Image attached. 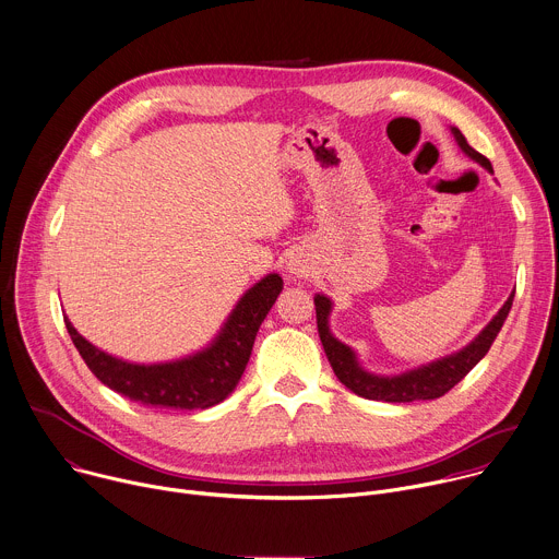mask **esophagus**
I'll return each instance as SVG.
<instances>
[{"instance_id":"34e87169","label":"esophagus","mask_w":559,"mask_h":559,"mask_svg":"<svg viewBox=\"0 0 559 559\" xmlns=\"http://www.w3.org/2000/svg\"><path fill=\"white\" fill-rule=\"evenodd\" d=\"M288 269H290V273H295V275H299V273H304V269H301V264H297V262H295V264H290V266H288Z\"/></svg>"}]
</instances>
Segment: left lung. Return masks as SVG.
I'll return each instance as SVG.
<instances>
[{"instance_id": "1", "label": "left lung", "mask_w": 559, "mask_h": 559, "mask_svg": "<svg viewBox=\"0 0 559 559\" xmlns=\"http://www.w3.org/2000/svg\"><path fill=\"white\" fill-rule=\"evenodd\" d=\"M452 132H454L456 141H459L461 150L493 174L491 163L467 143L463 132L456 130V128ZM513 295L515 293H511V297L504 301L500 312L489 321V325L478 334V337L467 348H463L461 353H456L452 357H444L440 361H433L429 366L416 368V370L399 374V377H377V374L366 372L357 364L355 353L348 346H344L342 342H337V340L332 337L330 330H328V314H330V306L332 304L323 295H314L317 330H319L321 346L325 350V357H328L334 374H337V379L348 390H353L355 394H359L364 399H372V401H385V403L429 401V399H438L442 394H448L489 353L491 344L496 342L498 332H500V328H502V323H504V319H507V314L511 310Z\"/></svg>"}]
</instances>
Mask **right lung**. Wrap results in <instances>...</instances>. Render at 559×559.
<instances>
[{
    "label": "right lung",
    "instance_id": "add662e5",
    "mask_svg": "<svg viewBox=\"0 0 559 559\" xmlns=\"http://www.w3.org/2000/svg\"><path fill=\"white\" fill-rule=\"evenodd\" d=\"M282 290L280 275H266L236 306L215 342L202 353L156 366H136L111 357L85 342L66 321L70 340L92 374L121 396L167 409H206L225 401L238 385L255 334Z\"/></svg>",
    "mask_w": 559,
    "mask_h": 559
}]
</instances>
